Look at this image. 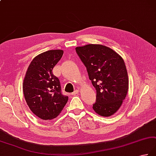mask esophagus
Listing matches in <instances>:
<instances>
[{
    "label": "esophagus",
    "instance_id": "34e87169",
    "mask_svg": "<svg viewBox=\"0 0 156 156\" xmlns=\"http://www.w3.org/2000/svg\"><path fill=\"white\" fill-rule=\"evenodd\" d=\"M79 93V90L78 89H76V90H75L74 92H73L72 93V95H76V94H78Z\"/></svg>",
    "mask_w": 156,
    "mask_h": 156
}]
</instances>
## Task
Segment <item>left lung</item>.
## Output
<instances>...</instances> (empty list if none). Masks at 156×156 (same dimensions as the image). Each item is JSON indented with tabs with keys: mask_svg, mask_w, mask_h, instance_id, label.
Masks as SVG:
<instances>
[{
	"mask_svg": "<svg viewBox=\"0 0 156 156\" xmlns=\"http://www.w3.org/2000/svg\"><path fill=\"white\" fill-rule=\"evenodd\" d=\"M76 51L97 90L93 110L101 116H111L120 109L129 90V77L122 57L101 44L78 47Z\"/></svg>",
	"mask_w": 156,
	"mask_h": 156,
	"instance_id": "8db88e82",
	"label": "left lung"
}]
</instances>
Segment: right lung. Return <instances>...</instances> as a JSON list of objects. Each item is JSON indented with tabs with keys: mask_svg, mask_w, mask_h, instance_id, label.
<instances>
[{
	"mask_svg": "<svg viewBox=\"0 0 156 156\" xmlns=\"http://www.w3.org/2000/svg\"><path fill=\"white\" fill-rule=\"evenodd\" d=\"M63 54V50H50L35 57L27 68L23 82L26 101L34 114L42 120L55 118L68 102L61 92L60 82L53 69Z\"/></svg>",
	"mask_w": 156,
	"mask_h": 156,
	"instance_id": "add662e5",
	"label": "right lung"
}]
</instances>
